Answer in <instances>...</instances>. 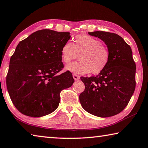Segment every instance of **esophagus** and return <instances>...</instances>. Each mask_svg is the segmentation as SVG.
<instances>
[{
	"label": "esophagus",
	"mask_w": 148,
	"mask_h": 148,
	"mask_svg": "<svg viewBox=\"0 0 148 148\" xmlns=\"http://www.w3.org/2000/svg\"><path fill=\"white\" fill-rule=\"evenodd\" d=\"M72 76H73L74 79L75 80H78L80 78V76H78V75H76V74H73V75H72Z\"/></svg>",
	"instance_id": "1"
}]
</instances>
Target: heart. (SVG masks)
<instances>
[{
	"label": "heart",
	"mask_w": 148,
	"mask_h": 148,
	"mask_svg": "<svg viewBox=\"0 0 148 148\" xmlns=\"http://www.w3.org/2000/svg\"><path fill=\"white\" fill-rule=\"evenodd\" d=\"M79 56V61L66 65L65 69L72 73L85 74L92 72L100 73L109 61L107 48L99 40L87 35L76 36L73 43L67 42L61 48V58L64 63H69Z\"/></svg>",
	"instance_id": "heart-1"
}]
</instances>
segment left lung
<instances>
[{
	"label": "left lung",
	"mask_w": 148,
	"mask_h": 148,
	"mask_svg": "<svg viewBox=\"0 0 148 148\" xmlns=\"http://www.w3.org/2000/svg\"><path fill=\"white\" fill-rule=\"evenodd\" d=\"M107 45L108 65L96 76L81 77L85 90L79 95L82 106L88 113L106 118L120 113L135 89L136 65L131 47L122 37L110 32H88Z\"/></svg>",
	"instance_id": "obj_1"
}]
</instances>
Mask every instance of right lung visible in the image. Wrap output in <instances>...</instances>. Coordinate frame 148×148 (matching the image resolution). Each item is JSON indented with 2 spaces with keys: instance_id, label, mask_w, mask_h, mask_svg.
<instances>
[{
  "instance_id": "right-lung-1",
  "label": "right lung",
  "mask_w": 148,
  "mask_h": 148,
  "mask_svg": "<svg viewBox=\"0 0 148 148\" xmlns=\"http://www.w3.org/2000/svg\"><path fill=\"white\" fill-rule=\"evenodd\" d=\"M69 32L38 30L18 44L10 58L6 86L13 105L21 113L41 117L52 113L60 102V92L74 82L63 68L61 48Z\"/></svg>"
}]
</instances>
